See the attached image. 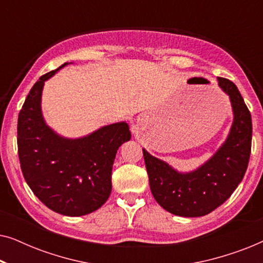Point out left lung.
<instances>
[{
	"label": "left lung",
	"instance_id": "1",
	"mask_svg": "<svg viewBox=\"0 0 263 263\" xmlns=\"http://www.w3.org/2000/svg\"><path fill=\"white\" fill-rule=\"evenodd\" d=\"M218 81L230 96L235 120L228 140L211 160L190 174H178L142 149L151 192L172 214L192 218L211 213L232 195L247 171L253 134L250 111L231 80Z\"/></svg>",
	"mask_w": 263,
	"mask_h": 263
}]
</instances>
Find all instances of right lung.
I'll return each mask as SVG.
<instances>
[{"instance_id":"right-lung-1","label":"right lung","mask_w":263,"mask_h":263,"mask_svg":"<svg viewBox=\"0 0 263 263\" xmlns=\"http://www.w3.org/2000/svg\"><path fill=\"white\" fill-rule=\"evenodd\" d=\"M56 70L39 78L21 107L17 154L25 181L34 195L56 213L80 217L98 210L109 199L115 157L122 143L130 140V132L121 122L78 140L56 135L41 111L44 81Z\"/></svg>"}]
</instances>
